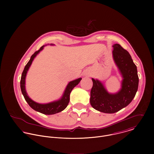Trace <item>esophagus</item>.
<instances>
[{
	"mask_svg": "<svg viewBox=\"0 0 154 154\" xmlns=\"http://www.w3.org/2000/svg\"><path fill=\"white\" fill-rule=\"evenodd\" d=\"M90 75V74H89V73H86V75Z\"/></svg>",
	"mask_w": 154,
	"mask_h": 154,
	"instance_id": "1",
	"label": "esophagus"
}]
</instances>
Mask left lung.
Segmentation results:
<instances>
[{"label": "left lung", "mask_w": 154, "mask_h": 154, "mask_svg": "<svg viewBox=\"0 0 154 154\" xmlns=\"http://www.w3.org/2000/svg\"><path fill=\"white\" fill-rule=\"evenodd\" d=\"M112 57L123 78L120 89L110 93L98 79L92 78L90 103L96 110L104 113H114L128 106L137 91L139 78L137 67L129 52L120 44L112 45Z\"/></svg>", "instance_id": "left-lung-1"}]
</instances>
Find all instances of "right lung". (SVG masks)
Listing matches in <instances>:
<instances>
[{"instance_id":"obj_1","label":"right lung","mask_w":154,"mask_h":154,"mask_svg":"<svg viewBox=\"0 0 154 154\" xmlns=\"http://www.w3.org/2000/svg\"><path fill=\"white\" fill-rule=\"evenodd\" d=\"M50 45H54L53 44H50ZM44 46L43 45L40 47V48L35 51L31 57L30 60L27 63L26 66H25L24 69L22 72L21 81H20V85H21V89L22 92V95L24 97V98L25 101L27 102L28 105L33 109L35 110L38 112H40L41 113H43L46 115H51V114H54L57 112H61L62 111L65 110L67 106L69 100H70V94L72 91V90L81 81L82 78H79L78 79H76L75 80H73L72 81H70L69 82L67 85L66 86V88L65 89V91L62 96V97L59 99L58 100L54 101L53 102H50L46 104H40L38 103L37 102H35L32 99L29 98L28 95L27 94V92L26 91L25 89V78L26 76V73L31 65L32 61L34 60V58L37 56V55L43 50Z\"/></svg>"}]
</instances>
